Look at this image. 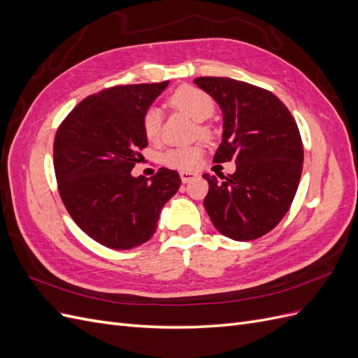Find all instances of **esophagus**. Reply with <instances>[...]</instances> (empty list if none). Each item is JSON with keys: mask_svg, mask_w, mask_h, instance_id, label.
Listing matches in <instances>:
<instances>
[{"mask_svg": "<svg viewBox=\"0 0 358 358\" xmlns=\"http://www.w3.org/2000/svg\"><path fill=\"white\" fill-rule=\"evenodd\" d=\"M197 176V173H192V171H180V179L183 183L189 182L191 179H194Z\"/></svg>", "mask_w": 358, "mask_h": 358, "instance_id": "1", "label": "esophagus"}]
</instances>
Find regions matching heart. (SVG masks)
I'll list each match as a JSON object with an SVG mask.
<instances>
[{
    "label": "heart",
    "mask_w": 358,
    "mask_h": 358,
    "mask_svg": "<svg viewBox=\"0 0 358 358\" xmlns=\"http://www.w3.org/2000/svg\"><path fill=\"white\" fill-rule=\"evenodd\" d=\"M170 106L175 107V109L187 113L194 121L203 122L206 119H209L215 112V103L212 96L204 92L196 86H180L175 92L169 96ZM161 128H162V117L161 112L155 107H150L148 109L142 117V129L149 142H157L161 136ZM200 136L208 137L210 136L209 127L200 124L197 127ZM203 157V149L200 146H188V148H175L170 149L162 155V164L176 169L182 171H189L196 170L200 164Z\"/></svg>",
    "instance_id": "heart-1"
}]
</instances>
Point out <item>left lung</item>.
Listing matches in <instances>:
<instances>
[{"instance_id":"8db88e82","label":"left lung","mask_w":358,"mask_h":358,"mask_svg":"<svg viewBox=\"0 0 358 358\" xmlns=\"http://www.w3.org/2000/svg\"><path fill=\"white\" fill-rule=\"evenodd\" d=\"M197 86L220 104L222 142L215 162H236L233 175L203 178V204L215 229L233 241L267 234L294 200L303 169L299 127L287 106L259 86L230 78H197Z\"/></svg>"}]
</instances>
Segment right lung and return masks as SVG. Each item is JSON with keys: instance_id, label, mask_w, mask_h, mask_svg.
I'll return each instance as SVG.
<instances>
[{"instance_id": "1", "label": "right lung", "mask_w": 358, "mask_h": 358, "mask_svg": "<svg viewBox=\"0 0 358 358\" xmlns=\"http://www.w3.org/2000/svg\"><path fill=\"white\" fill-rule=\"evenodd\" d=\"M167 85H117L92 94L57 129L53 167L61 200L79 229L106 248L122 251L148 242L182 183L166 167L150 180L131 176L148 146L142 117Z\"/></svg>"}]
</instances>
